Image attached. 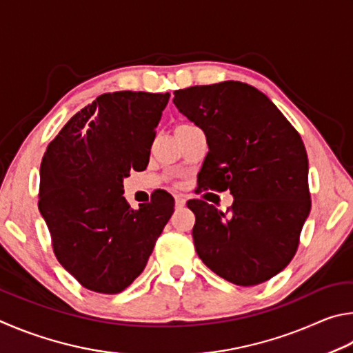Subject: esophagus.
<instances>
[{"instance_id":"34e87169","label":"esophagus","mask_w":353,"mask_h":353,"mask_svg":"<svg viewBox=\"0 0 353 353\" xmlns=\"http://www.w3.org/2000/svg\"><path fill=\"white\" fill-rule=\"evenodd\" d=\"M184 205H186V200H184L183 196L176 195V196H175V206H176V208H183Z\"/></svg>"}]
</instances>
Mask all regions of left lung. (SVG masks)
Returning <instances> with one entry per match:
<instances>
[{"mask_svg": "<svg viewBox=\"0 0 353 353\" xmlns=\"http://www.w3.org/2000/svg\"><path fill=\"white\" fill-rule=\"evenodd\" d=\"M180 113L206 134L203 189L230 190L221 212L189 200L195 251L215 274L251 287L287 267L310 214L308 159L299 133L254 86L228 82L173 92Z\"/></svg>", "mask_w": 353, "mask_h": 353, "instance_id": "8db88e82", "label": "left lung"}]
</instances>
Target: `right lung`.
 Listing matches in <instances>:
<instances>
[{
	"mask_svg": "<svg viewBox=\"0 0 353 353\" xmlns=\"http://www.w3.org/2000/svg\"><path fill=\"white\" fill-rule=\"evenodd\" d=\"M169 97L105 92L66 122L41 159L39 209L54 254L91 292L125 290L144 271L172 217L175 203L164 190L139 209L122 195L130 170L148 164Z\"/></svg>",
	"mask_w": 353,
	"mask_h": 353,
	"instance_id": "obj_1",
	"label": "right lung"
}]
</instances>
